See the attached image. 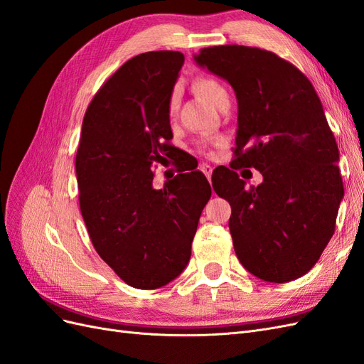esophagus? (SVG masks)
<instances>
[{
	"label": "esophagus",
	"instance_id": "obj_1",
	"mask_svg": "<svg viewBox=\"0 0 364 364\" xmlns=\"http://www.w3.org/2000/svg\"><path fill=\"white\" fill-rule=\"evenodd\" d=\"M200 170L208 178V181H211V174H213V167L209 164H200Z\"/></svg>",
	"mask_w": 364,
	"mask_h": 364
}]
</instances>
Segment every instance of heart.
<instances>
[{"label":"heart","mask_w":364,"mask_h":364,"mask_svg":"<svg viewBox=\"0 0 364 364\" xmlns=\"http://www.w3.org/2000/svg\"><path fill=\"white\" fill-rule=\"evenodd\" d=\"M194 86H196V91L199 92L205 98V100L214 107H218L229 98L225 86L214 79H209V77H202V79L196 82ZM176 103H178V95H176V92H174L170 98V112L171 114L176 111Z\"/></svg>","instance_id":"obj_1"}]
</instances>
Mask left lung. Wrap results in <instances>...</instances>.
Segmentation results:
<instances>
[{
    "label": "left lung",
    "instance_id": "obj_1",
    "mask_svg": "<svg viewBox=\"0 0 364 364\" xmlns=\"http://www.w3.org/2000/svg\"><path fill=\"white\" fill-rule=\"evenodd\" d=\"M196 63L234 87L238 129L232 168H257L246 188L220 168L213 188L232 208L240 262L267 282L301 278L321 258L343 197L336 138L311 82L277 54L245 46L202 48Z\"/></svg>",
    "mask_w": 364,
    "mask_h": 364
}]
</instances>
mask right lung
<instances>
[{
    "mask_svg": "<svg viewBox=\"0 0 364 364\" xmlns=\"http://www.w3.org/2000/svg\"><path fill=\"white\" fill-rule=\"evenodd\" d=\"M179 51L127 60L86 109L75 156L79 202L102 259L130 287L155 290L176 279L211 197L200 171L153 188V162L176 156L168 144L170 98L183 65ZM183 171V170H181Z\"/></svg>",
    "mask_w": 364,
    "mask_h": 364,
    "instance_id": "1",
    "label": "right lung"
}]
</instances>
